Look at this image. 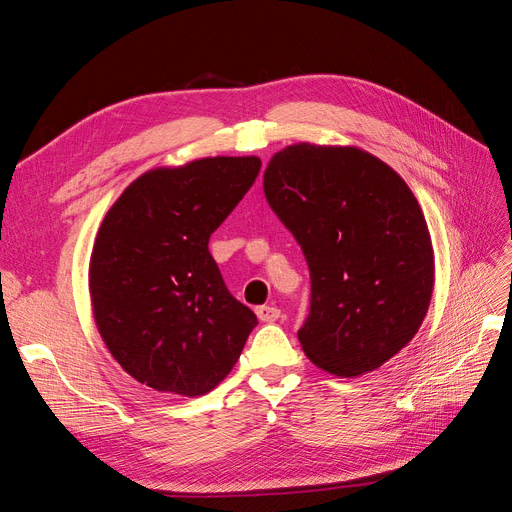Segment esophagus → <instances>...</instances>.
<instances>
[{
	"label": "esophagus",
	"mask_w": 512,
	"mask_h": 512,
	"mask_svg": "<svg viewBox=\"0 0 512 512\" xmlns=\"http://www.w3.org/2000/svg\"><path fill=\"white\" fill-rule=\"evenodd\" d=\"M280 309H277L275 305H260L256 309V316L262 320V322H275L277 318H280Z\"/></svg>",
	"instance_id": "esophagus-1"
}]
</instances>
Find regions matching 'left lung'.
Here are the masks:
<instances>
[{"instance_id": "obj_1", "label": "left lung", "mask_w": 512, "mask_h": 512, "mask_svg": "<svg viewBox=\"0 0 512 512\" xmlns=\"http://www.w3.org/2000/svg\"><path fill=\"white\" fill-rule=\"evenodd\" d=\"M265 196L309 267L307 359L344 378L378 369L416 335L433 290L431 237L406 181L356 147L299 143L271 158Z\"/></svg>"}]
</instances>
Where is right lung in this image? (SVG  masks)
<instances>
[{
  "label": "right lung",
  "mask_w": 512,
  "mask_h": 512,
  "mask_svg": "<svg viewBox=\"0 0 512 512\" xmlns=\"http://www.w3.org/2000/svg\"><path fill=\"white\" fill-rule=\"evenodd\" d=\"M258 158L156 168L106 213L89 265L98 331L141 384L185 397L215 389L258 324L228 292L209 237L252 188Z\"/></svg>",
  "instance_id": "right-lung-1"
}]
</instances>
